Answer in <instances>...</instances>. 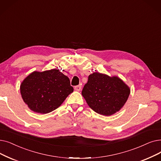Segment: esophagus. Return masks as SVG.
<instances>
[{
  "label": "esophagus",
  "mask_w": 161,
  "mask_h": 161,
  "mask_svg": "<svg viewBox=\"0 0 161 161\" xmlns=\"http://www.w3.org/2000/svg\"><path fill=\"white\" fill-rule=\"evenodd\" d=\"M74 89L76 91V92H80V91L81 89V86H77L74 87Z\"/></svg>",
  "instance_id": "obj_1"
}]
</instances>
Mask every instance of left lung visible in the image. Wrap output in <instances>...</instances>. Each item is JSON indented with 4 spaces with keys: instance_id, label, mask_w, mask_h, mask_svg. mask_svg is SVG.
<instances>
[{
    "instance_id": "1",
    "label": "left lung",
    "mask_w": 161,
    "mask_h": 161,
    "mask_svg": "<svg viewBox=\"0 0 161 161\" xmlns=\"http://www.w3.org/2000/svg\"><path fill=\"white\" fill-rule=\"evenodd\" d=\"M130 93V87L118 77L99 72L89 75L81 92L89 107L104 116L113 115L119 111Z\"/></svg>"
}]
</instances>
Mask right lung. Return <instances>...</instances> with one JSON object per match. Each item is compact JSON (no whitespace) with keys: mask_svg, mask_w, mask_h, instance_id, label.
<instances>
[{"mask_svg":"<svg viewBox=\"0 0 161 161\" xmlns=\"http://www.w3.org/2000/svg\"><path fill=\"white\" fill-rule=\"evenodd\" d=\"M73 92L69 78L57 69L35 71L20 85L24 103L35 113L41 114L57 109Z\"/></svg>","mask_w":161,"mask_h":161,"instance_id":"right-lung-1","label":"right lung"}]
</instances>
